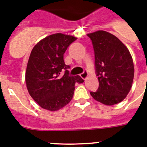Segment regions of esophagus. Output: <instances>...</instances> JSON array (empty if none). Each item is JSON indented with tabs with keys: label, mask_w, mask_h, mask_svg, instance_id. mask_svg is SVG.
I'll return each mask as SVG.
<instances>
[{
	"label": "esophagus",
	"mask_w": 147,
	"mask_h": 147,
	"mask_svg": "<svg viewBox=\"0 0 147 147\" xmlns=\"http://www.w3.org/2000/svg\"><path fill=\"white\" fill-rule=\"evenodd\" d=\"M80 76H81V77L82 78H83V79L84 80H85L86 78H87L88 77V71H83V72H82V73H81L80 74Z\"/></svg>",
	"instance_id": "esophagus-1"
}]
</instances>
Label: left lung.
<instances>
[{"instance_id":"obj_1","label":"left lung","mask_w":147,"mask_h":147,"mask_svg":"<svg viewBox=\"0 0 147 147\" xmlns=\"http://www.w3.org/2000/svg\"><path fill=\"white\" fill-rule=\"evenodd\" d=\"M92 41L99 88L90 92L94 100L112 106L121 102L131 88L134 68L128 49L115 35L105 31L88 34Z\"/></svg>"}]
</instances>
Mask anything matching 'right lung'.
<instances>
[{
    "label": "right lung",
    "instance_id": "add662e5",
    "mask_svg": "<svg viewBox=\"0 0 147 147\" xmlns=\"http://www.w3.org/2000/svg\"><path fill=\"white\" fill-rule=\"evenodd\" d=\"M76 39L57 33L40 40L32 49L26 68V86L30 96L41 108L50 111L63 108L73 97L75 84L84 82L79 76H69L70 66L63 59L68 47Z\"/></svg>",
    "mask_w": 147,
    "mask_h": 147
}]
</instances>
